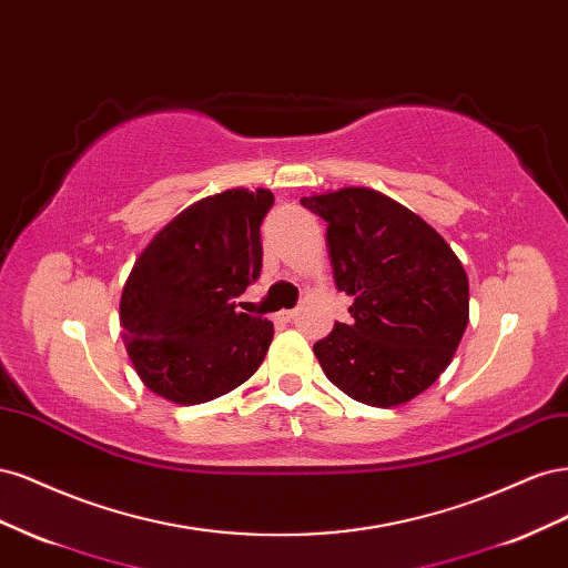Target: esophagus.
Returning a JSON list of instances; mask_svg holds the SVG:
<instances>
[{"label": "esophagus", "instance_id": "34e87169", "mask_svg": "<svg viewBox=\"0 0 568 568\" xmlns=\"http://www.w3.org/2000/svg\"><path fill=\"white\" fill-rule=\"evenodd\" d=\"M296 317V311H282V313H277V320H282V322H291Z\"/></svg>", "mask_w": 568, "mask_h": 568}]
</instances>
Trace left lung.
<instances>
[{
  "label": "left lung",
  "instance_id": "obj_1",
  "mask_svg": "<svg viewBox=\"0 0 568 568\" xmlns=\"http://www.w3.org/2000/svg\"><path fill=\"white\" fill-rule=\"evenodd\" d=\"M326 222L336 288L351 322L315 343L336 388L372 407L415 398L450 365L469 322V280L445 239L365 186L301 199Z\"/></svg>",
  "mask_w": 568,
  "mask_h": 568
}]
</instances>
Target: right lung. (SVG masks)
<instances>
[{
  "instance_id": "1",
  "label": "right lung",
  "mask_w": 568,
  "mask_h": 568,
  "mask_svg": "<svg viewBox=\"0 0 568 568\" xmlns=\"http://www.w3.org/2000/svg\"><path fill=\"white\" fill-rule=\"evenodd\" d=\"M267 189L201 199L153 236L120 296V324L142 382L163 398L199 405L242 386L261 367L272 322L236 313L261 277Z\"/></svg>"
}]
</instances>
